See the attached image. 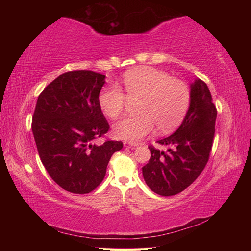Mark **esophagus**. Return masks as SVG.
Segmentation results:
<instances>
[{"label":"esophagus","instance_id":"1","mask_svg":"<svg viewBox=\"0 0 251 251\" xmlns=\"http://www.w3.org/2000/svg\"><path fill=\"white\" fill-rule=\"evenodd\" d=\"M124 147H125V148H128V149H137V148H138V145H136V143H131V142L125 141V142H124Z\"/></svg>","mask_w":251,"mask_h":251}]
</instances>
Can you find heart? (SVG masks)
<instances>
[{
  "label": "heart",
  "mask_w": 251,
  "mask_h": 251,
  "mask_svg": "<svg viewBox=\"0 0 251 251\" xmlns=\"http://www.w3.org/2000/svg\"><path fill=\"white\" fill-rule=\"evenodd\" d=\"M121 88L105 86L98 95L101 111L110 119H117L125 109L126 98L138 100L134 116H127L113 126L117 139L136 143L156 127L158 132L175 129L188 112L191 93L184 82L173 78L166 72L143 67L126 72Z\"/></svg>",
  "instance_id": "b5f03b06"
}]
</instances>
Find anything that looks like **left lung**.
<instances>
[{
    "label": "left lung",
    "mask_w": 251,
    "mask_h": 251,
    "mask_svg": "<svg viewBox=\"0 0 251 251\" xmlns=\"http://www.w3.org/2000/svg\"><path fill=\"white\" fill-rule=\"evenodd\" d=\"M189 110L173 135L158 140L166 152L149 147L151 157L142 167L147 185L156 194L172 196L194 182L209 159L215 136L217 109L207 85L195 79L191 84Z\"/></svg>",
    "instance_id": "1"
}]
</instances>
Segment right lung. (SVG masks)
Listing matches in <instances>:
<instances>
[{"label": "right lung", "mask_w": 251, "mask_h": 251, "mask_svg": "<svg viewBox=\"0 0 251 251\" xmlns=\"http://www.w3.org/2000/svg\"><path fill=\"white\" fill-rule=\"evenodd\" d=\"M105 75L90 70L69 71L54 79L37 98L32 132L47 173L66 191L86 194L102 182L122 141L95 139L110 126L98 104Z\"/></svg>", "instance_id": "1"}]
</instances>
